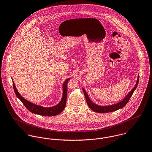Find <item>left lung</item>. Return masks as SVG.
Instances as JSON below:
<instances>
[{
  "label": "left lung",
  "instance_id": "8db88e82",
  "mask_svg": "<svg viewBox=\"0 0 152 152\" xmlns=\"http://www.w3.org/2000/svg\"><path fill=\"white\" fill-rule=\"evenodd\" d=\"M139 75H138V78L137 83L135 85V86L132 88V89L126 95V96L124 98L121 100L120 102L112 104L110 105H107V106H100L98 105L97 104L94 103L92 102V101L90 99L89 97L88 96V94L86 93V91L84 89V88H83V92L84 94V95L85 97L87 104L89 108L95 112L97 113H109V112H112L114 111L119 110L123 107H124L125 106L126 104L129 101V99L131 97L134 92L135 90L137 89V86H138V83H139Z\"/></svg>",
  "mask_w": 152,
  "mask_h": 152
}]
</instances>
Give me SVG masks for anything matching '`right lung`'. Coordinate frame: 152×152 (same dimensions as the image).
Segmentation results:
<instances>
[{
    "mask_svg": "<svg viewBox=\"0 0 152 152\" xmlns=\"http://www.w3.org/2000/svg\"><path fill=\"white\" fill-rule=\"evenodd\" d=\"M69 78H67L63 84V95L60 102L53 107H43L38 104H35L29 102L27 99L22 96L17 91L16 86L13 81V85L14 92L17 97L21 101L23 104L26 107L28 110L32 113L43 116H54L60 114L65 108L66 104L67 96V83Z\"/></svg>",
    "mask_w": 152,
    "mask_h": 152,
    "instance_id": "add662e5",
    "label": "right lung"
}]
</instances>
